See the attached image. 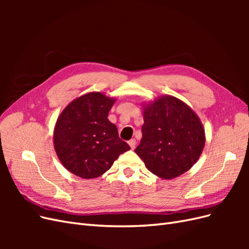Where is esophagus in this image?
I'll return each mask as SVG.
<instances>
[{"label":"esophagus","mask_w":249,"mask_h":249,"mask_svg":"<svg viewBox=\"0 0 249 249\" xmlns=\"http://www.w3.org/2000/svg\"><path fill=\"white\" fill-rule=\"evenodd\" d=\"M127 143H129V145L131 146V148L134 149V148H135V145H136V140H135V139H131V140H129V142H127Z\"/></svg>","instance_id":"esophagus-1"}]
</instances>
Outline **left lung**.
Segmentation results:
<instances>
[{
	"label": "left lung",
	"instance_id": "left-lung-1",
	"mask_svg": "<svg viewBox=\"0 0 249 249\" xmlns=\"http://www.w3.org/2000/svg\"><path fill=\"white\" fill-rule=\"evenodd\" d=\"M143 120L142 138L135 153L150 172L171 179L197 162L206 143L205 129L187 104L162 95L143 105Z\"/></svg>",
	"mask_w": 249,
	"mask_h": 249
}]
</instances>
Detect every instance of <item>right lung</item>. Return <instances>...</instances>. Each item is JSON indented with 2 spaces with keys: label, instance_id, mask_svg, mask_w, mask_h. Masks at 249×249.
<instances>
[{
  "label": "right lung",
  "instance_id": "1",
  "mask_svg": "<svg viewBox=\"0 0 249 249\" xmlns=\"http://www.w3.org/2000/svg\"><path fill=\"white\" fill-rule=\"evenodd\" d=\"M115 101L102 92H89L70 103L59 115L53 136L55 152L74 176L100 177L131 148L108 119Z\"/></svg>",
  "mask_w": 249,
  "mask_h": 249
}]
</instances>
